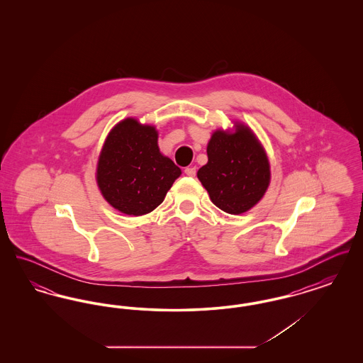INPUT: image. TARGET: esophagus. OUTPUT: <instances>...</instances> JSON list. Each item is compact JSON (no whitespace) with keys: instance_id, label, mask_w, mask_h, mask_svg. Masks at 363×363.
<instances>
[{"instance_id":"1","label":"esophagus","mask_w":363,"mask_h":363,"mask_svg":"<svg viewBox=\"0 0 363 363\" xmlns=\"http://www.w3.org/2000/svg\"><path fill=\"white\" fill-rule=\"evenodd\" d=\"M185 174L189 175V177H194L196 175V167L194 166H189L185 169Z\"/></svg>"}]
</instances>
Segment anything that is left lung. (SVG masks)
Segmentation results:
<instances>
[{"mask_svg": "<svg viewBox=\"0 0 363 363\" xmlns=\"http://www.w3.org/2000/svg\"><path fill=\"white\" fill-rule=\"evenodd\" d=\"M207 155L197 178L216 207L240 215L264 197L271 184V166L247 125L235 121L233 130L216 129L208 141Z\"/></svg>", "mask_w": 363, "mask_h": 363, "instance_id": "left-lung-1", "label": "left lung"}]
</instances>
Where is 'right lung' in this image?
<instances>
[{
	"label": "right lung",
	"instance_id": "obj_1",
	"mask_svg": "<svg viewBox=\"0 0 363 363\" xmlns=\"http://www.w3.org/2000/svg\"><path fill=\"white\" fill-rule=\"evenodd\" d=\"M182 174L157 145L154 125L129 117L108 132L96 164L104 200L125 215L141 216L160 206Z\"/></svg>",
	"mask_w": 363,
	"mask_h": 363
}]
</instances>
